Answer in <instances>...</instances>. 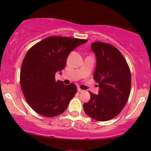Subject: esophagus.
Instances as JSON below:
<instances>
[{
    "mask_svg": "<svg viewBox=\"0 0 151 151\" xmlns=\"http://www.w3.org/2000/svg\"><path fill=\"white\" fill-rule=\"evenodd\" d=\"M77 91H79V92H82L83 90L81 89H80V88H79V87H78V88H77Z\"/></svg>",
    "mask_w": 151,
    "mask_h": 151,
    "instance_id": "obj_1",
    "label": "esophagus"
}]
</instances>
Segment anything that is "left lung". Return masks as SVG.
<instances>
[{"instance_id":"obj_1","label":"left lung","mask_w":151,"mask_h":151,"mask_svg":"<svg viewBox=\"0 0 151 151\" xmlns=\"http://www.w3.org/2000/svg\"><path fill=\"white\" fill-rule=\"evenodd\" d=\"M91 48L96 59L93 77L100 89L98 94L89 93V101L83 107L86 115L94 120L109 121L120 114L129 99L131 72L122 54L114 46L94 42Z\"/></svg>"}]
</instances>
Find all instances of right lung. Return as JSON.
Returning a JSON list of instances; mask_svg holds the SVG:
<instances>
[{"mask_svg":"<svg viewBox=\"0 0 151 151\" xmlns=\"http://www.w3.org/2000/svg\"><path fill=\"white\" fill-rule=\"evenodd\" d=\"M86 40L60 36L45 38L27 51L20 70V86L26 101L46 117L63 113L77 93L73 83L55 81V74L65 67L71 51Z\"/></svg>","mask_w":151,"mask_h":151,"instance_id":"1","label":"right lung"}]
</instances>
